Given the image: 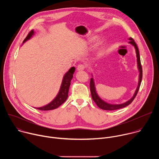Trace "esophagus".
Here are the masks:
<instances>
[{"mask_svg":"<svg viewBox=\"0 0 159 159\" xmlns=\"http://www.w3.org/2000/svg\"><path fill=\"white\" fill-rule=\"evenodd\" d=\"M84 69H85V65H83V64H79L77 66V69L79 71L80 70H84Z\"/></svg>","mask_w":159,"mask_h":159,"instance_id":"obj_1","label":"esophagus"}]
</instances>
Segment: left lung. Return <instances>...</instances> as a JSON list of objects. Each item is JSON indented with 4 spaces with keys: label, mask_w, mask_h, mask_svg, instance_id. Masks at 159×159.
<instances>
[{
    "label": "left lung",
    "mask_w": 159,
    "mask_h": 159,
    "mask_svg": "<svg viewBox=\"0 0 159 159\" xmlns=\"http://www.w3.org/2000/svg\"><path fill=\"white\" fill-rule=\"evenodd\" d=\"M128 39L129 40V43L130 44H131L132 46L134 47V48L135 49V52H136V55H137V67H138V70L139 72L138 85L137 87V89H136V90H135L133 96L128 101H127L123 103H121V104H110V103H108V102L104 101L103 99H102L99 96V95L96 91L94 80L93 78V75L92 74L93 77L90 79V93H91V96H92V98H93V101L95 102V103L97 104V106L102 109L107 110V111H113V110H116V109H119L125 107L132 102V101H133V99H134V98L136 97V96H137V94L139 92V88H140V86L141 84V82H142V65H141L140 54H139V51L137 45L135 43L134 39L132 38H128Z\"/></svg>",
    "instance_id": "obj_1"
}]
</instances>
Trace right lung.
Segmentation results:
<instances>
[{
	"mask_svg": "<svg viewBox=\"0 0 159 159\" xmlns=\"http://www.w3.org/2000/svg\"><path fill=\"white\" fill-rule=\"evenodd\" d=\"M34 33L35 32L33 30L28 34L27 37L25 39L22 44H24L28 40L30 39L34 35ZM75 70V68L74 66H72L69 70V71H67L65 74L62 79V82L61 84L59 91L57 95L56 96V97L53 99V101H52L50 103H48L47 105L43 106L42 107H35V108L39 110H42V111H49V110H53V109H57L60 105H61L67 99L68 93H69V87L70 85V82L73 78V74H74Z\"/></svg>",
	"mask_w": 159,
	"mask_h": 159,
	"instance_id": "add662e5",
	"label": "right lung"
}]
</instances>
